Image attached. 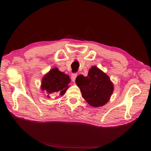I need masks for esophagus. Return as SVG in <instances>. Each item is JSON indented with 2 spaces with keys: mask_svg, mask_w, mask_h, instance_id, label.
Listing matches in <instances>:
<instances>
[{
  "mask_svg": "<svg viewBox=\"0 0 151 151\" xmlns=\"http://www.w3.org/2000/svg\"><path fill=\"white\" fill-rule=\"evenodd\" d=\"M76 76H77V74H76V73L72 74V75H71V80H72L73 82H74V81H75Z\"/></svg>",
  "mask_w": 151,
  "mask_h": 151,
  "instance_id": "esophagus-1",
  "label": "esophagus"
}]
</instances>
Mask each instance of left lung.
I'll return each mask as SVG.
<instances>
[{
    "label": "left lung",
    "instance_id": "obj_1",
    "mask_svg": "<svg viewBox=\"0 0 151 151\" xmlns=\"http://www.w3.org/2000/svg\"><path fill=\"white\" fill-rule=\"evenodd\" d=\"M82 97L91 106L98 108L110 101L114 87L109 76L97 66H92L87 76L78 75L75 80Z\"/></svg>",
    "mask_w": 151,
    "mask_h": 151
}]
</instances>
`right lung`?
<instances>
[{"instance_id":"1","label":"right lung","mask_w":151,"mask_h":151,"mask_svg":"<svg viewBox=\"0 0 151 151\" xmlns=\"http://www.w3.org/2000/svg\"><path fill=\"white\" fill-rule=\"evenodd\" d=\"M70 82V79L68 75L60 71L57 67H54L43 76L41 89L46 93L48 98L50 97V94L54 93L59 95H63L70 87L68 86Z\"/></svg>"}]
</instances>
